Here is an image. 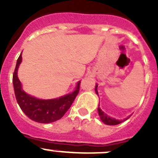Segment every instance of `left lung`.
Listing matches in <instances>:
<instances>
[{
	"mask_svg": "<svg viewBox=\"0 0 158 158\" xmlns=\"http://www.w3.org/2000/svg\"><path fill=\"white\" fill-rule=\"evenodd\" d=\"M97 87H98L97 83H96V86H95V92H96V93L98 96L99 93H98ZM97 110H98V113H99V118H100L101 121L106 125H117L119 124V123H121L122 122L125 121L126 120H127L128 118L131 116V115H130L129 116H127V117L123 119V120H116V119L112 117V116H108V115H107L106 113H104V112L102 111L99 107H98Z\"/></svg>",
	"mask_w": 158,
	"mask_h": 158,
	"instance_id": "1",
	"label": "left lung"
}]
</instances>
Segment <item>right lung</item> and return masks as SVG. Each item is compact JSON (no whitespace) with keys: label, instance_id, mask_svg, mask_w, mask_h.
<instances>
[{"label":"right lung","instance_id":"1","mask_svg":"<svg viewBox=\"0 0 158 158\" xmlns=\"http://www.w3.org/2000/svg\"><path fill=\"white\" fill-rule=\"evenodd\" d=\"M22 54V52H21ZM21 54L17 60L13 75V85L15 97L24 114L31 120L40 123H49L59 120L70 108L79 89L80 81L72 93L49 99H42L31 96L23 89L22 84L18 79V71L22 62Z\"/></svg>","mask_w":158,"mask_h":158}]
</instances>
